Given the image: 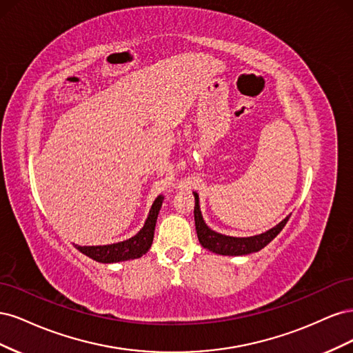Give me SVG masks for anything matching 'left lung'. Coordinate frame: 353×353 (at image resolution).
<instances>
[{"instance_id": "1", "label": "left lung", "mask_w": 353, "mask_h": 353, "mask_svg": "<svg viewBox=\"0 0 353 353\" xmlns=\"http://www.w3.org/2000/svg\"><path fill=\"white\" fill-rule=\"evenodd\" d=\"M194 221H196V231H197V237L200 244L203 248L218 253V254H225V256H241V254H249L259 252L263 249L266 244H270L276 236H279L280 231L285 227V223L288 221L287 216L283 219L279 225H275L270 231L262 232L259 236H253V237H230V236H223V234H219L216 231L210 230L206 222L203 221L201 212H200V205H199V196L194 193Z\"/></svg>"}]
</instances>
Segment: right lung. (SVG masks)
<instances>
[{
  "mask_svg": "<svg viewBox=\"0 0 353 353\" xmlns=\"http://www.w3.org/2000/svg\"><path fill=\"white\" fill-rule=\"evenodd\" d=\"M162 203H163V196L160 194L153 203L144 227L138 231L134 237L121 243H113V244H105V245L74 244V248H77L81 253L87 254L88 258L101 263H113V262H122V261L141 258V256L145 254L148 249L152 248L156 221H157L159 210L162 208Z\"/></svg>",
  "mask_w": 353,
  "mask_h": 353,
  "instance_id": "add662e5",
  "label": "right lung"
}]
</instances>
